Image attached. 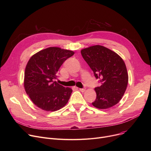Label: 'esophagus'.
<instances>
[{"instance_id":"1","label":"esophagus","mask_w":151,"mask_h":151,"mask_svg":"<svg viewBox=\"0 0 151 151\" xmlns=\"http://www.w3.org/2000/svg\"><path fill=\"white\" fill-rule=\"evenodd\" d=\"M79 90H80L81 92H84L85 91V88H80L79 89Z\"/></svg>"}]
</instances>
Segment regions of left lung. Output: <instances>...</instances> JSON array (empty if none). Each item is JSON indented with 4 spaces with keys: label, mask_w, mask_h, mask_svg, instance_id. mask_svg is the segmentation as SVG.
Here are the masks:
<instances>
[{
    "label": "left lung",
    "mask_w": 151,
    "mask_h": 151,
    "mask_svg": "<svg viewBox=\"0 0 151 151\" xmlns=\"http://www.w3.org/2000/svg\"><path fill=\"white\" fill-rule=\"evenodd\" d=\"M81 52L101 83L95 88L97 97L92 104L99 109L114 106L121 100L128 84L129 76L124 60L114 51L100 45L87 47Z\"/></svg>",
    "instance_id": "1"
}]
</instances>
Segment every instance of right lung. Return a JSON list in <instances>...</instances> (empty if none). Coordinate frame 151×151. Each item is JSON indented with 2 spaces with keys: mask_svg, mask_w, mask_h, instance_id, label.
<instances>
[{
  "mask_svg": "<svg viewBox=\"0 0 151 151\" xmlns=\"http://www.w3.org/2000/svg\"><path fill=\"white\" fill-rule=\"evenodd\" d=\"M74 52L58 47H50L38 52L27 62L24 73L27 94L38 108L55 111L63 108L70 97L72 89L58 84L60 66Z\"/></svg>",
  "mask_w": 151,
  "mask_h": 151,
  "instance_id": "right-lung-1",
  "label": "right lung"
}]
</instances>
